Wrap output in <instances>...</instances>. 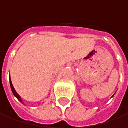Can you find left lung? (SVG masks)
<instances>
[{
	"instance_id": "obj_1",
	"label": "left lung",
	"mask_w": 128,
	"mask_h": 128,
	"mask_svg": "<svg viewBox=\"0 0 128 128\" xmlns=\"http://www.w3.org/2000/svg\"><path fill=\"white\" fill-rule=\"evenodd\" d=\"M113 96H112V97H113Z\"/></svg>"
}]
</instances>
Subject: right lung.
I'll return each instance as SVG.
<instances>
[{
    "label": "right lung",
    "instance_id": "right-lung-1",
    "mask_svg": "<svg viewBox=\"0 0 128 128\" xmlns=\"http://www.w3.org/2000/svg\"><path fill=\"white\" fill-rule=\"evenodd\" d=\"M10 86H11V89H12V91L13 92V95L21 102V103H23L24 104V102H23V101H22V99H21V98H20V96L18 94V92L15 91V90H14V87H13L12 85V81H11V78H10Z\"/></svg>",
    "mask_w": 128,
    "mask_h": 128
}]
</instances>
